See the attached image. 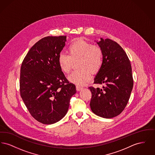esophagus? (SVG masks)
Listing matches in <instances>:
<instances>
[{"mask_svg":"<svg viewBox=\"0 0 155 155\" xmlns=\"http://www.w3.org/2000/svg\"><path fill=\"white\" fill-rule=\"evenodd\" d=\"M82 89V88L81 87H80V86H76V89H77V91H81Z\"/></svg>","mask_w":155,"mask_h":155,"instance_id":"1","label":"esophagus"}]
</instances>
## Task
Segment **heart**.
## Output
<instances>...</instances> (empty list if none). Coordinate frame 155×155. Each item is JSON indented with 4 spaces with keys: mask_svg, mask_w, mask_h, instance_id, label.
Returning <instances> with one entry per match:
<instances>
[{
    "mask_svg": "<svg viewBox=\"0 0 155 155\" xmlns=\"http://www.w3.org/2000/svg\"><path fill=\"white\" fill-rule=\"evenodd\" d=\"M68 54L61 53L58 63L61 70L68 74L74 62L78 60L80 70L75 71L68 77L70 82L78 86L88 84L92 79V73L96 74L103 65V53L101 47L93 45L88 41L78 38L74 40L68 47Z\"/></svg>",
    "mask_w": 155,
    "mask_h": 155,
    "instance_id": "1",
    "label": "heart"
}]
</instances>
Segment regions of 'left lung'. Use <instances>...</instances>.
<instances>
[{
	"mask_svg": "<svg viewBox=\"0 0 155 155\" xmlns=\"http://www.w3.org/2000/svg\"><path fill=\"white\" fill-rule=\"evenodd\" d=\"M96 43L103 53V63L94 84H104L102 88L89 87L92 98L91 109L101 117L119 115L129 101L133 88L132 68L124 49L115 41L103 39Z\"/></svg>",
	"mask_w": 155,
	"mask_h": 155,
	"instance_id": "left-lung-1",
	"label": "left lung"
}]
</instances>
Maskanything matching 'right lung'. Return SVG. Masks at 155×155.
Wrapping results in <instances>:
<instances>
[{
    "mask_svg": "<svg viewBox=\"0 0 155 155\" xmlns=\"http://www.w3.org/2000/svg\"><path fill=\"white\" fill-rule=\"evenodd\" d=\"M66 36L42 38L30 49L22 61L20 95L31 116L44 124H52L66 114L75 85L61 70L59 54Z\"/></svg>",
    "mask_w": 155,
    "mask_h": 155,
    "instance_id": "1",
    "label": "right lung"
}]
</instances>
